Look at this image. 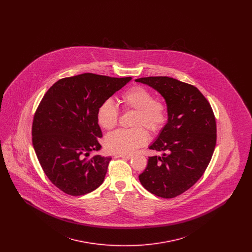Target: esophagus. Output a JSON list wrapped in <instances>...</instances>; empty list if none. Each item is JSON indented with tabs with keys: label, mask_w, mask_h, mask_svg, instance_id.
Returning a JSON list of instances; mask_svg holds the SVG:
<instances>
[{
	"label": "esophagus",
	"mask_w": 252,
	"mask_h": 252,
	"mask_svg": "<svg viewBox=\"0 0 252 252\" xmlns=\"http://www.w3.org/2000/svg\"><path fill=\"white\" fill-rule=\"evenodd\" d=\"M118 157L123 158H126V159H130L132 158V155H123V154H122V155H119Z\"/></svg>",
	"instance_id": "1"
}]
</instances>
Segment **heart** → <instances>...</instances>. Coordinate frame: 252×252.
I'll return each mask as SVG.
<instances>
[{
    "instance_id": "b5f03b06",
    "label": "heart",
    "mask_w": 252,
    "mask_h": 252,
    "mask_svg": "<svg viewBox=\"0 0 252 252\" xmlns=\"http://www.w3.org/2000/svg\"><path fill=\"white\" fill-rule=\"evenodd\" d=\"M121 103L125 109L135 110L130 129H119L108 134L105 139V147L108 152L129 154L148 142L149 134L144 128L157 134L166 125L167 107L160 99L154 98L152 93L142 86H133L121 95ZM119 119V111L112 100L101 103L96 112L99 126L105 130L113 129Z\"/></svg>"
}]
</instances>
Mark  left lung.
Segmentation results:
<instances>
[{
  "instance_id": "1",
  "label": "left lung",
  "mask_w": 252,
  "mask_h": 252,
  "mask_svg": "<svg viewBox=\"0 0 252 252\" xmlns=\"http://www.w3.org/2000/svg\"><path fill=\"white\" fill-rule=\"evenodd\" d=\"M156 90L167 105V124L149 149L162 156L149 157L139 176L148 192L173 198L190 189L209 165L216 144V123L208 100L192 85L167 76L135 80Z\"/></svg>"
}]
</instances>
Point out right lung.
Listing matches in <instances>:
<instances>
[{
    "mask_svg": "<svg viewBox=\"0 0 252 252\" xmlns=\"http://www.w3.org/2000/svg\"><path fill=\"white\" fill-rule=\"evenodd\" d=\"M131 80L82 73L53 85L36 108L32 142L50 181L70 195H83L104 181L111 157L98 151L102 131L96 112L101 103Z\"/></svg>",
    "mask_w": 252,
    "mask_h": 252,
    "instance_id": "obj_1",
    "label": "right lung"
}]
</instances>
